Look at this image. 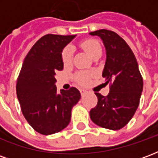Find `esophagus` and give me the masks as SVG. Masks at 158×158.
<instances>
[{
	"instance_id": "esophagus-1",
	"label": "esophagus",
	"mask_w": 158,
	"mask_h": 158,
	"mask_svg": "<svg viewBox=\"0 0 158 158\" xmlns=\"http://www.w3.org/2000/svg\"><path fill=\"white\" fill-rule=\"evenodd\" d=\"M80 93H81V96H85V95H86L88 93V91L85 89H80Z\"/></svg>"
}]
</instances>
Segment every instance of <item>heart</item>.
<instances>
[{
    "label": "heart",
    "instance_id": "b5f03b06",
    "mask_svg": "<svg viewBox=\"0 0 158 158\" xmlns=\"http://www.w3.org/2000/svg\"><path fill=\"white\" fill-rule=\"evenodd\" d=\"M81 47L84 50H85L86 52L89 53L91 56H94L97 52H102V47L99 42L96 40L89 39L84 40L81 42ZM73 48L71 45H68L62 52V62L65 65H68L69 63H71L73 58ZM89 77H90V73L86 72H80L76 75V79L77 81L80 84V85H85L89 82Z\"/></svg>",
    "mask_w": 158,
    "mask_h": 158
}]
</instances>
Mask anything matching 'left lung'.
I'll list each match as a JSON object with an SVG mask.
<instances>
[{
  "instance_id": "1",
  "label": "left lung",
  "mask_w": 158,
  "mask_h": 158,
  "mask_svg": "<svg viewBox=\"0 0 158 158\" xmlns=\"http://www.w3.org/2000/svg\"><path fill=\"white\" fill-rule=\"evenodd\" d=\"M99 36L106 49L102 77L109 84L106 96L96 93L98 102L89 112L96 125L118 130L128 123L138 108L143 90V79L132 50L113 31L99 29L89 33Z\"/></svg>"
}]
</instances>
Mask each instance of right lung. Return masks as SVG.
<instances>
[{
	"label": "right lung",
	"mask_w": 158,
	"mask_h": 158,
	"mask_svg": "<svg viewBox=\"0 0 158 158\" xmlns=\"http://www.w3.org/2000/svg\"><path fill=\"white\" fill-rule=\"evenodd\" d=\"M76 35H46L30 49L23 63L16 90L23 116L33 129L49 135L69 125L80 100L79 89L57 92L56 72L63 69L62 52Z\"/></svg>",
	"instance_id": "1"
}]
</instances>
